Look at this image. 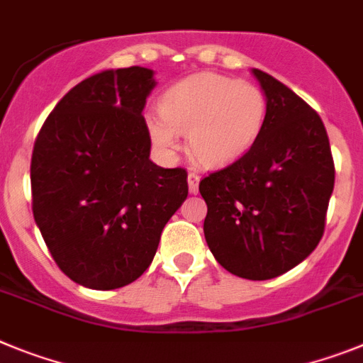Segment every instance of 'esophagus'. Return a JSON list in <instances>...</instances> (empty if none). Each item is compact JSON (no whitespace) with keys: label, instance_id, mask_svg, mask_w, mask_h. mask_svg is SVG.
Masks as SVG:
<instances>
[{"label":"esophagus","instance_id":"esophagus-1","mask_svg":"<svg viewBox=\"0 0 363 363\" xmlns=\"http://www.w3.org/2000/svg\"><path fill=\"white\" fill-rule=\"evenodd\" d=\"M199 173H195V172H190L188 173V188H190L191 194H197L199 191Z\"/></svg>","mask_w":363,"mask_h":363}]
</instances>
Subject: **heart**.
Instances as JSON below:
<instances>
[{
  "mask_svg": "<svg viewBox=\"0 0 363 363\" xmlns=\"http://www.w3.org/2000/svg\"><path fill=\"white\" fill-rule=\"evenodd\" d=\"M267 96L254 84L217 72L186 78L164 94L160 116L147 131L157 147L173 151L177 133H186L188 151L206 168L241 159L257 143L267 121Z\"/></svg>",
  "mask_w": 363,
  "mask_h": 363,
  "instance_id": "b5f03b06",
  "label": "heart"
}]
</instances>
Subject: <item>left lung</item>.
I'll return each mask as SVG.
<instances>
[{
  "label": "left lung",
  "mask_w": 363,
  "mask_h": 363,
  "mask_svg": "<svg viewBox=\"0 0 363 363\" xmlns=\"http://www.w3.org/2000/svg\"><path fill=\"white\" fill-rule=\"evenodd\" d=\"M267 96L257 143L199 182L204 238L217 263L245 279H272L318 247L334 188L320 115L292 89L254 69Z\"/></svg>",
  "instance_id": "left-lung-1"
}]
</instances>
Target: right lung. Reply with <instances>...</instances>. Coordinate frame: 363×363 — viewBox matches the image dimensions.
I'll list each match as a JSON object with an SVG mask.
<instances>
[{
	"label": "right lung",
	"mask_w": 363,
	"mask_h": 363,
	"mask_svg": "<svg viewBox=\"0 0 363 363\" xmlns=\"http://www.w3.org/2000/svg\"><path fill=\"white\" fill-rule=\"evenodd\" d=\"M153 87L146 67L99 72L56 104L36 137L34 220L60 270L78 285L111 291L143 276L188 197L184 168L150 160L143 109Z\"/></svg>",
	"instance_id": "obj_1"
}]
</instances>
